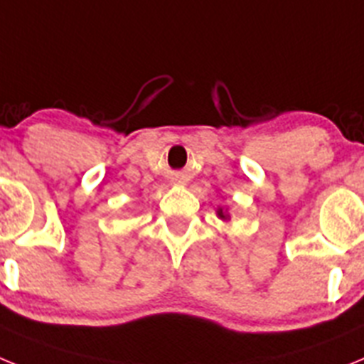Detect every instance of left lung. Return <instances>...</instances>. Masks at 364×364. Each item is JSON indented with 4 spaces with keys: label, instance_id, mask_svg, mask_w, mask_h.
Segmentation results:
<instances>
[{
    "label": "left lung",
    "instance_id": "left-lung-1",
    "mask_svg": "<svg viewBox=\"0 0 364 364\" xmlns=\"http://www.w3.org/2000/svg\"><path fill=\"white\" fill-rule=\"evenodd\" d=\"M217 215H218V217L222 218V220H228V218H230V215H226V213H224V210H222V208H218Z\"/></svg>",
    "mask_w": 364,
    "mask_h": 364
}]
</instances>
